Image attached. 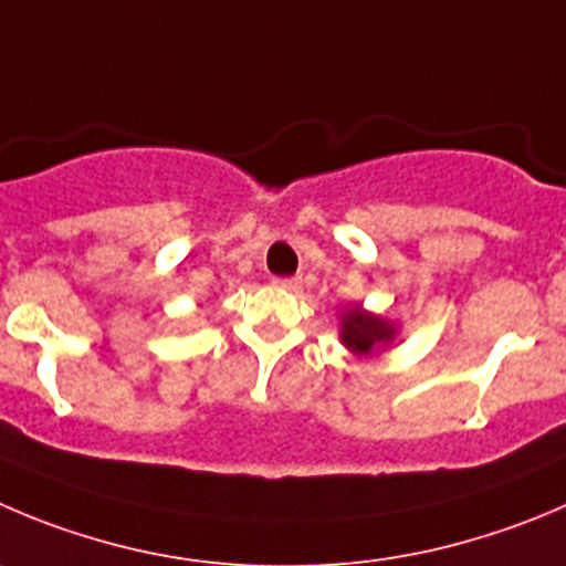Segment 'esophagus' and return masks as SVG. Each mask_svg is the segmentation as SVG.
I'll list each match as a JSON object with an SVG mask.
<instances>
[{
  "label": "esophagus",
  "mask_w": 566,
  "mask_h": 566,
  "mask_svg": "<svg viewBox=\"0 0 566 566\" xmlns=\"http://www.w3.org/2000/svg\"><path fill=\"white\" fill-rule=\"evenodd\" d=\"M274 286L289 289V292H297V289H300V277H274Z\"/></svg>",
  "instance_id": "obj_1"
}]
</instances>
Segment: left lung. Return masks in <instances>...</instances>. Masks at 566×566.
Masks as SVG:
<instances>
[{
	"instance_id": "obj_1",
	"label": "left lung",
	"mask_w": 566,
	"mask_h": 566,
	"mask_svg": "<svg viewBox=\"0 0 566 566\" xmlns=\"http://www.w3.org/2000/svg\"><path fill=\"white\" fill-rule=\"evenodd\" d=\"M342 325V342L347 344L353 353L360 355L373 353V347L391 342V336H395V331H391L384 319H378V316L373 314H364L360 305H355V308L344 316Z\"/></svg>"
}]
</instances>
